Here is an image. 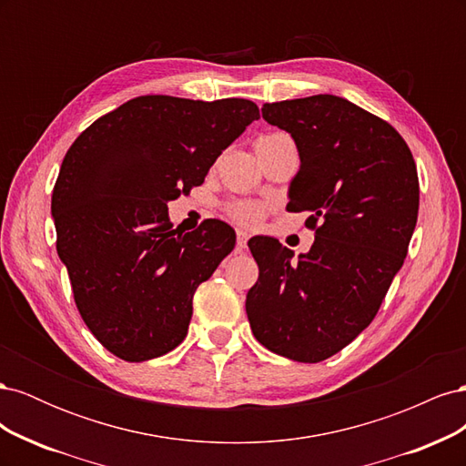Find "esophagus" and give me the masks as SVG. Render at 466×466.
Wrapping results in <instances>:
<instances>
[{
	"label": "esophagus",
	"mask_w": 466,
	"mask_h": 466,
	"mask_svg": "<svg viewBox=\"0 0 466 466\" xmlns=\"http://www.w3.org/2000/svg\"><path fill=\"white\" fill-rule=\"evenodd\" d=\"M247 241H248V233L243 231V229H238V231H237V248H238V250L247 248Z\"/></svg>",
	"instance_id": "obj_1"
}]
</instances>
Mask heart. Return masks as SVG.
<instances>
[{
	"label": "heart",
	"instance_id": "1",
	"mask_svg": "<svg viewBox=\"0 0 466 466\" xmlns=\"http://www.w3.org/2000/svg\"><path fill=\"white\" fill-rule=\"evenodd\" d=\"M272 136H278V134L262 136L260 139L272 137ZM225 214H228L229 219H233L238 225H257L264 216V208L260 204H255V202L238 200V202H231L228 208H225Z\"/></svg>",
	"mask_w": 466,
	"mask_h": 466
}]
</instances>
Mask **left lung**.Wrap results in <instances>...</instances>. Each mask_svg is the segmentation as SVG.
Segmentation results:
<instances>
[{
	"instance_id": "left-lung-1",
	"label": "left lung",
	"mask_w": 466,
	"mask_h": 466,
	"mask_svg": "<svg viewBox=\"0 0 466 466\" xmlns=\"http://www.w3.org/2000/svg\"><path fill=\"white\" fill-rule=\"evenodd\" d=\"M262 118L291 134L301 167L289 211H309L307 255L272 237L248 241L258 281L247 293L257 340L317 363L370 327L402 268L420 206L416 163L392 126L334 95L266 103Z\"/></svg>"
}]
</instances>
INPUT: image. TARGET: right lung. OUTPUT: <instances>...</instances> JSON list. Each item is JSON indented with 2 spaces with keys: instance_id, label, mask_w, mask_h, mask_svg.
Masks as SVG:
<instances>
[{
  "instance_id": "right-lung-1",
  "label": "right lung",
  "mask_w": 466,
  "mask_h": 466,
  "mask_svg": "<svg viewBox=\"0 0 466 466\" xmlns=\"http://www.w3.org/2000/svg\"><path fill=\"white\" fill-rule=\"evenodd\" d=\"M258 118L247 98L146 95L95 120L67 149L52 192L56 248L81 319L110 354L147 361L185 340L194 291L233 250L235 231L206 219L182 235L167 202L202 185Z\"/></svg>"
}]
</instances>
